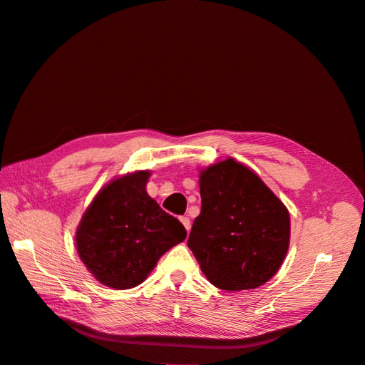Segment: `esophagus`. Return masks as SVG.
<instances>
[{"label": "esophagus", "mask_w": 365, "mask_h": 365, "mask_svg": "<svg viewBox=\"0 0 365 365\" xmlns=\"http://www.w3.org/2000/svg\"><path fill=\"white\" fill-rule=\"evenodd\" d=\"M180 220L182 222L184 228H185L187 231H190V219L187 217V216H181V217H180Z\"/></svg>", "instance_id": "1"}]
</instances>
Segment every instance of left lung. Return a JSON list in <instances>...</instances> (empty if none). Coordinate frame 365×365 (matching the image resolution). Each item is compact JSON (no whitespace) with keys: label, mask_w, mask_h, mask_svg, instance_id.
Instances as JSON below:
<instances>
[{"label":"left lung","mask_w":365,"mask_h":365,"mask_svg":"<svg viewBox=\"0 0 365 365\" xmlns=\"http://www.w3.org/2000/svg\"><path fill=\"white\" fill-rule=\"evenodd\" d=\"M201 213L187 245L216 288H259L289 247V213L259 176L233 158L202 170Z\"/></svg>","instance_id":"1"}]
</instances>
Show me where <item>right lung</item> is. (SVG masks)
<instances>
[{
    "label": "right lung",
    "instance_id": "add662e5",
    "mask_svg": "<svg viewBox=\"0 0 365 365\" xmlns=\"http://www.w3.org/2000/svg\"><path fill=\"white\" fill-rule=\"evenodd\" d=\"M148 178L149 172H137L109 182L77 228V252L109 288L140 284L163 254L187 236L180 220L146 193Z\"/></svg>",
    "mask_w": 365,
    "mask_h": 365
}]
</instances>
